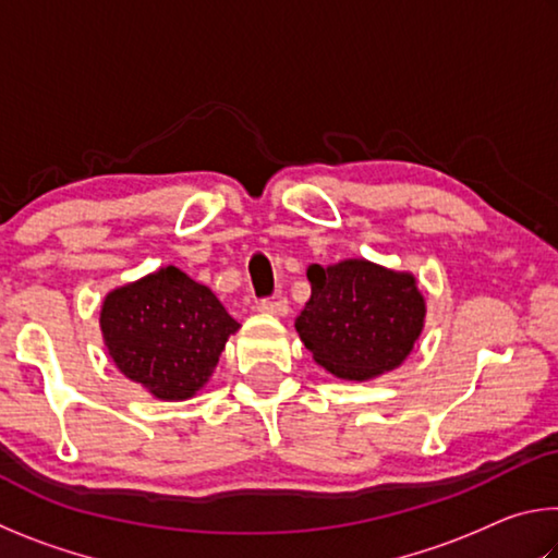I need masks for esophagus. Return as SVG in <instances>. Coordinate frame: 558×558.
Instances as JSON below:
<instances>
[{
    "mask_svg": "<svg viewBox=\"0 0 558 558\" xmlns=\"http://www.w3.org/2000/svg\"><path fill=\"white\" fill-rule=\"evenodd\" d=\"M258 313L272 315V317H286L290 313L288 300H260L258 302Z\"/></svg>",
    "mask_w": 558,
    "mask_h": 558,
    "instance_id": "obj_1",
    "label": "esophagus"
}]
</instances>
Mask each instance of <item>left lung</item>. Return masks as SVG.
<instances>
[{
    "label": "left lung",
    "mask_w": 558,
    "mask_h": 558,
    "mask_svg": "<svg viewBox=\"0 0 558 558\" xmlns=\"http://www.w3.org/2000/svg\"><path fill=\"white\" fill-rule=\"evenodd\" d=\"M307 280L313 295L295 329L323 369L369 381L409 359L426 325V298L413 272L347 258L335 266L313 263Z\"/></svg>",
    "instance_id": "obj_1"
}]
</instances>
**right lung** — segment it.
I'll use <instances>...</instances> for the list:
<instances>
[{"label": "right lung", "mask_w": 558, "mask_h": 558, "mask_svg": "<svg viewBox=\"0 0 558 558\" xmlns=\"http://www.w3.org/2000/svg\"><path fill=\"white\" fill-rule=\"evenodd\" d=\"M239 327L209 288L177 266L110 290L100 305L102 342L118 372L159 401L202 391Z\"/></svg>", "instance_id": "right-lung-1"}]
</instances>
